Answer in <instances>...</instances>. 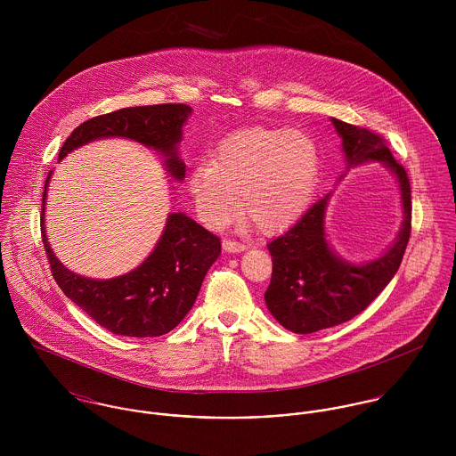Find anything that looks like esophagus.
Listing matches in <instances>:
<instances>
[{
	"mask_svg": "<svg viewBox=\"0 0 456 456\" xmlns=\"http://www.w3.org/2000/svg\"><path fill=\"white\" fill-rule=\"evenodd\" d=\"M223 249L226 253H242L246 249V246L237 240H223Z\"/></svg>",
	"mask_w": 456,
	"mask_h": 456,
	"instance_id": "1",
	"label": "esophagus"
}]
</instances>
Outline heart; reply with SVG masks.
<instances>
[{"instance_id": "obj_1", "label": "heart", "mask_w": 456, "mask_h": 456, "mask_svg": "<svg viewBox=\"0 0 456 456\" xmlns=\"http://www.w3.org/2000/svg\"><path fill=\"white\" fill-rule=\"evenodd\" d=\"M318 172L320 149L309 133L251 128L223 140L212 163L193 168L190 191L210 228L230 223L240 205L258 232L273 233L305 210Z\"/></svg>"}]
</instances>
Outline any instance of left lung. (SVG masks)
<instances>
[{
	"label": "left lung",
	"instance_id": "1",
	"mask_svg": "<svg viewBox=\"0 0 456 456\" xmlns=\"http://www.w3.org/2000/svg\"><path fill=\"white\" fill-rule=\"evenodd\" d=\"M330 121L342 138L347 168L381 163L390 170L398 184L403 219L396 239L381 256L351 263L338 256L326 239V207L333 193L330 191L288 232L268 242L273 266L265 304L270 314L293 333H314L346 323L365 311L396 273L411 235L409 179L387 142L367 128L335 118Z\"/></svg>",
	"mask_w": 456,
	"mask_h": 456
}]
</instances>
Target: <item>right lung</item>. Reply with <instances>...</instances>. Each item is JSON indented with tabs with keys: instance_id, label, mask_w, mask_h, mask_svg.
Segmentation results:
<instances>
[{
	"instance_id": "right-lung-1",
	"label": "right lung",
	"mask_w": 456,
	"mask_h": 456,
	"mask_svg": "<svg viewBox=\"0 0 456 456\" xmlns=\"http://www.w3.org/2000/svg\"><path fill=\"white\" fill-rule=\"evenodd\" d=\"M191 112L188 105L165 103L93 118L71 131L60 151V161L89 142L119 136L159 152L170 177L183 183L186 165L179 158V143ZM53 172L44 188L42 240L53 275L66 297L116 335L159 337L174 330L191 311L207 270L221 255L219 239L184 212H170L158 244L136 268L112 279L78 275L58 260L45 233V200Z\"/></svg>"
}]
</instances>
